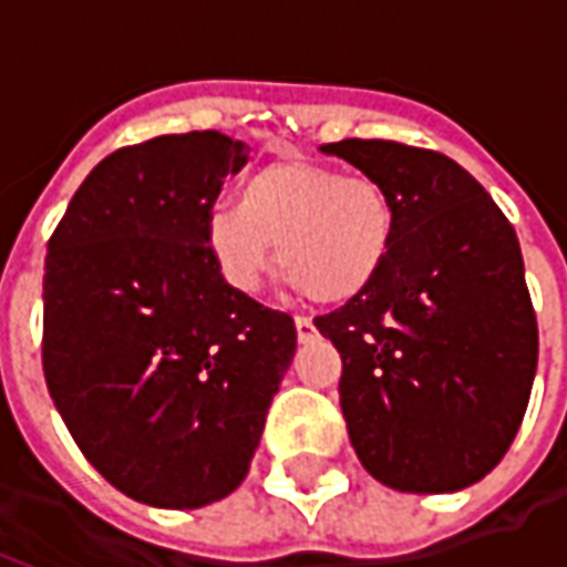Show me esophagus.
<instances>
[{
    "mask_svg": "<svg viewBox=\"0 0 567 567\" xmlns=\"http://www.w3.org/2000/svg\"><path fill=\"white\" fill-rule=\"evenodd\" d=\"M295 328H297V340H300V343H309V340L316 337V324H312V319H307V316H297Z\"/></svg>",
    "mask_w": 567,
    "mask_h": 567,
    "instance_id": "34e87169",
    "label": "esophagus"
}]
</instances>
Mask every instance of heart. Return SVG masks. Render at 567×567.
<instances>
[{
    "label": "heart",
    "mask_w": 567,
    "mask_h": 567,
    "mask_svg": "<svg viewBox=\"0 0 567 567\" xmlns=\"http://www.w3.org/2000/svg\"><path fill=\"white\" fill-rule=\"evenodd\" d=\"M394 243L392 194L373 175L312 161H272L239 185V206L206 218V248L227 285L258 291L279 267L312 303L364 295Z\"/></svg>",
    "instance_id": "b5f03b06"
}]
</instances>
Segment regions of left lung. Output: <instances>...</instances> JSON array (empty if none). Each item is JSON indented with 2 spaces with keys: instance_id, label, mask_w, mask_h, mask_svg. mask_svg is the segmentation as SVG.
Masks as SVG:
<instances>
[{
  "instance_id": "left-lung-1",
  "label": "left lung",
  "mask_w": 567,
  "mask_h": 567,
  "mask_svg": "<svg viewBox=\"0 0 567 567\" xmlns=\"http://www.w3.org/2000/svg\"><path fill=\"white\" fill-rule=\"evenodd\" d=\"M321 151L385 185L394 243L364 295L316 328L343 358L358 458L398 492L474 486L511 450L537 370V316L507 215L431 148L343 140Z\"/></svg>"
}]
</instances>
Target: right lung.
<instances>
[{"label": "right lung", "instance_id": "right-lung-1", "mask_svg": "<svg viewBox=\"0 0 567 567\" xmlns=\"http://www.w3.org/2000/svg\"><path fill=\"white\" fill-rule=\"evenodd\" d=\"M243 163V142L215 130L117 148L48 239V392L84 458L142 504L230 495L295 358V319L224 282L206 248Z\"/></svg>", "mask_w": 567, "mask_h": 567}]
</instances>
